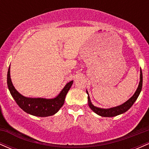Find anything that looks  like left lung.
<instances>
[{
	"instance_id": "8db88e82",
	"label": "left lung",
	"mask_w": 149,
	"mask_h": 149,
	"mask_svg": "<svg viewBox=\"0 0 149 149\" xmlns=\"http://www.w3.org/2000/svg\"><path fill=\"white\" fill-rule=\"evenodd\" d=\"M142 71H141V70H140V81L139 85H138V88L136 89V92H134V95H132V97L131 98H130L127 102H125V103L121 104V105L118 106V107H116L110 108V109H102V108L95 107V106L92 104L88 90H86L87 94L88 95V99L89 107H90L95 113H97V115L100 116H102V117H114V116H118L120 114L124 113L125 112H126L127 111H128L130 109L132 106L133 105V104L135 102V101L136 100V99L139 97L140 92L141 91V88H142Z\"/></svg>"
}]
</instances>
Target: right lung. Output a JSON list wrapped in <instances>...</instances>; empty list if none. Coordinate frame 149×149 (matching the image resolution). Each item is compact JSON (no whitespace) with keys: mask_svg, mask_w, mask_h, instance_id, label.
I'll return each instance as SVG.
<instances>
[{"mask_svg":"<svg viewBox=\"0 0 149 149\" xmlns=\"http://www.w3.org/2000/svg\"><path fill=\"white\" fill-rule=\"evenodd\" d=\"M73 83V80H71L66 83L60 93L55 98H31L23 96L17 91L13 86L10 78V65L8 69L7 77L8 89L17 105L27 113L38 117H47L57 113L64 104L66 94L71 88Z\"/></svg>","mask_w":149,"mask_h":149,"instance_id":"1","label":"right lung"}]
</instances>
